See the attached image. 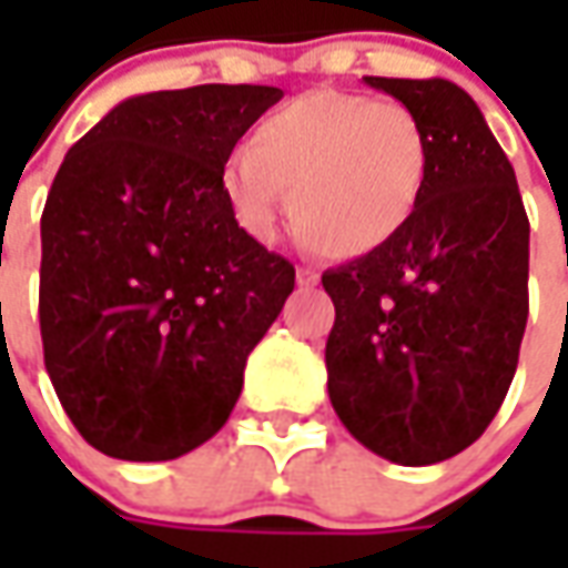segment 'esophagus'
Wrapping results in <instances>:
<instances>
[{
	"mask_svg": "<svg viewBox=\"0 0 568 568\" xmlns=\"http://www.w3.org/2000/svg\"><path fill=\"white\" fill-rule=\"evenodd\" d=\"M296 284H300V287H316L318 272H316V268H310V265L296 268Z\"/></svg>",
	"mask_w": 568,
	"mask_h": 568,
	"instance_id": "obj_1",
	"label": "esophagus"
}]
</instances>
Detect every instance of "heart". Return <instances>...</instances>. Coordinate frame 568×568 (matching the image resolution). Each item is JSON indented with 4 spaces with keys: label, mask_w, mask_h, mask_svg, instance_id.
<instances>
[{
    "label": "heart",
    "mask_w": 568,
    "mask_h": 568,
    "mask_svg": "<svg viewBox=\"0 0 568 568\" xmlns=\"http://www.w3.org/2000/svg\"><path fill=\"white\" fill-rule=\"evenodd\" d=\"M433 139L402 103L344 91L300 94L233 151L221 189L236 227L272 240L287 211L310 250L361 258L388 246L424 202Z\"/></svg>",
    "instance_id": "heart-1"
}]
</instances>
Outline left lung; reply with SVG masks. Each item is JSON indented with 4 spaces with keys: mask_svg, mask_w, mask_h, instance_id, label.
Segmentation results:
<instances>
[{
    "mask_svg": "<svg viewBox=\"0 0 568 568\" xmlns=\"http://www.w3.org/2000/svg\"><path fill=\"white\" fill-rule=\"evenodd\" d=\"M433 139L414 221L322 274L335 303L328 398L347 433L395 465H436L480 439L513 385L528 322V214L468 91L446 78H363Z\"/></svg>",
    "mask_w": 568,
    "mask_h": 568,
    "instance_id": "left-lung-1",
    "label": "left lung"
}]
</instances>
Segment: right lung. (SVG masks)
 <instances>
[{
    "mask_svg": "<svg viewBox=\"0 0 568 568\" xmlns=\"http://www.w3.org/2000/svg\"><path fill=\"white\" fill-rule=\"evenodd\" d=\"M284 98L199 84L116 103L40 217V338L69 420L122 462H170L227 424L294 265L236 227L221 170Z\"/></svg>",
    "mask_w": 568,
    "mask_h": 568,
    "instance_id": "right-lung-1",
    "label": "right lung"
}]
</instances>
